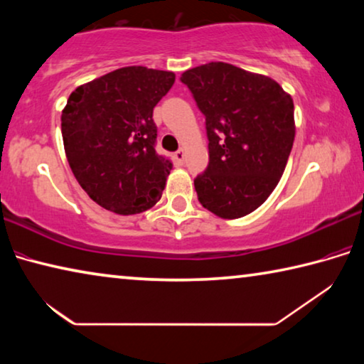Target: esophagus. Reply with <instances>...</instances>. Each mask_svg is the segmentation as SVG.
<instances>
[{
    "instance_id": "obj_1",
    "label": "esophagus",
    "mask_w": 364,
    "mask_h": 364,
    "mask_svg": "<svg viewBox=\"0 0 364 364\" xmlns=\"http://www.w3.org/2000/svg\"><path fill=\"white\" fill-rule=\"evenodd\" d=\"M184 156H186V154H184V149H178V151L175 152V159H176V162L183 164V162H184Z\"/></svg>"
}]
</instances>
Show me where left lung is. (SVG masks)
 Segmentation results:
<instances>
[{
	"mask_svg": "<svg viewBox=\"0 0 364 364\" xmlns=\"http://www.w3.org/2000/svg\"><path fill=\"white\" fill-rule=\"evenodd\" d=\"M205 115L208 167L197 175V199L220 218L260 207L284 173L295 138L294 101L278 82L226 63L181 75Z\"/></svg>",
	"mask_w": 364,
	"mask_h": 364,
	"instance_id": "8db88e82",
	"label": "left lung"
}]
</instances>
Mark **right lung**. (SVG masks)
<instances>
[{"mask_svg": "<svg viewBox=\"0 0 364 364\" xmlns=\"http://www.w3.org/2000/svg\"><path fill=\"white\" fill-rule=\"evenodd\" d=\"M175 73L132 65L78 86L67 100L60 128L67 160L80 186L119 215L154 207L173 165L156 152L154 107Z\"/></svg>", "mask_w": 364, "mask_h": 364, "instance_id": "obj_1", "label": "right lung"}]
</instances>
